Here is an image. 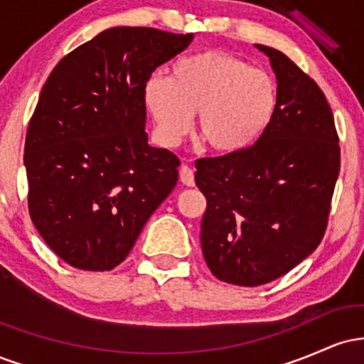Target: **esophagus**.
I'll list each match as a JSON object with an SVG mask.
<instances>
[{
    "label": "esophagus",
    "instance_id": "1",
    "mask_svg": "<svg viewBox=\"0 0 364 364\" xmlns=\"http://www.w3.org/2000/svg\"><path fill=\"white\" fill-rule=\"evenodd\" d=\"M179 181L183 183L185 186H193L195 185V174L188 166H181L179 169Z\"/></svg>",
    "mask_w": 364,
    "mask_h": 364
}]
</instances>
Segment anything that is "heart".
<instances>
[{
    "label": "heart",
    "instance_id": "heart-1",
    "mask_svg": "<svg viewBox=\"0 0 364 364\" xmlns=\"http://www.w3.org/2000/svg\"><path fill=\"white\" fill-rule=\"evenodd\" d=\"M277 87L260 68L228 53L205 51L178 60L169 80L152 77L144 101L164 147H174L198 114L200 139L219 154L240 152L265 132L277 109Z\"/></svg>",
    "mask_w": 364,
    "mask_h": 364
}]
</instances>
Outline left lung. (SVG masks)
Segmentation results:
<instances>
[{"instance_id":"8db88e82","label":"left lung","mask_w":364,"mask_h":364,"mask_svg":"<svg viewBox=\"0 0 364 364\" xmlns=\"http://www.w3.org/2000/svg\"><path fill=\"white\" fill-rule=\"evenodd\" d=\"M277 78V109L253 145L195 162L205 195L202 252L219 281L255 287L294 269L325 235L341 147L313 78L286 54L257 44Z\"/></svg>"}]
</instances>
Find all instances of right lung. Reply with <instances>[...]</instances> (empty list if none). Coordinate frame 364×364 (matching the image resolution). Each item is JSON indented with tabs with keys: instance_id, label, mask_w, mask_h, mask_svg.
<instances>
[{
	"instance_id": "1",
	"label": "right lung",
	"mask_w": 364,
	"mask_h": 364,
	"mask_svg": "<svg viewBox=\"0 0 364 364\" xmlns=\"http://www.w3.org/2000/svg\"><path fill=\"white\" fill-rule=\"evenodd\" d=\"M191 34L114 27L54 66L25 139L28 214L82 270H112L178 183L179 159L149 145L144 89Z\"/></svg>"
}]
</instances>
